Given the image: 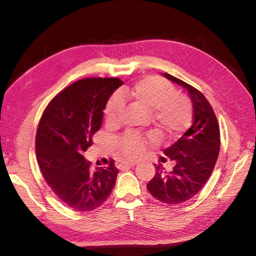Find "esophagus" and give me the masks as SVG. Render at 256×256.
Wrapping results in <instances>:
<instances>
[{
	"mask_svg": "<svg viewBox=\"0 0 256 256\" xmlns=\"http://www.w3.org/2000/svg\"><path fill=\"white\" fill-rule=\"evenodd\" d=\"M116 166H118V168L120 170H126V168H132L136 166V162H127V161H122V162H118L116 164Z\"/></svg>",
	"mask_w": 256,
	"mask_h": 256,
	"instance_id": "34e87169",
	"label": "esophagus"
}]
</instances>
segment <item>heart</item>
<instances>
[{"label":"heart","mask_w":256,"mask_h":256,"mask_svg":"<svg viewBox=\"0 0 256 256\" xmlns=\"http://www.w3.org/2000/svg\"><path fill=\"white\" fill-rule=\"evenodd\" d=\"M118 94L124 100H132L138 106L150 112L154 132L159 138H168L182 132L189 126L192 111L190 104L182 96L176 95L171 84L157 76H148L136 82L134 86L122 88ZM122 104L113 96L106 106V122L116 126L120 120ZM116 154L125 158H136L144 150L142 138L127 132L113 143Z\"/></svg>","instance_id":"b5f03b06"}]
</instances>
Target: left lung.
I'll list each match as a JSON object with an SVG mask.
<instances>
[{
	"label": "left lung",
	"instance_id": "obj_1",
	"mask_svg": "<svg viewBox=\"0 0 256 256\" xmlns=\"http://www.w3.org/2000/svg\"><path fill=\"white\" fill-rule=\"evenodd\" d=\"M168 80L187 90L193 106L191 127L166 150H162L174 168L170 173L162 164H154L156 173L147 190L160 202L175 205L186 202L200 191L212 175L220 150V130L212 108L202 92L168 74ZM161 162L166 158L161 157Z\"/></svg>",
	"mask_w": 256,
	"mask_h": 256
}]
</instances>
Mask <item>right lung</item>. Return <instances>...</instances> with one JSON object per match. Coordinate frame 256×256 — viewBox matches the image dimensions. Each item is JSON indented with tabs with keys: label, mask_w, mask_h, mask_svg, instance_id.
I'll use <instances>...</instances> for the list:
<instances>
[{
	"label": "right lung",
	"mask_w": 256,
	"mask_h": 256,
	"mask_svg": "<svg viewBox=\"0 0 256 256\" xmlns=\"http://www.w3.org/2000/svg\"><path fill=\"white\" fill-rule=\"evenodd\" d=\"M122 83L118 78L76 81L51 100L38 125L36 156L42 176L76 212L102 206L115 186L118 170L114 160L92 171L82 154L102 127L108 100Z\"/></svg>",
	"instance_id": "1"
}]
</instances>
